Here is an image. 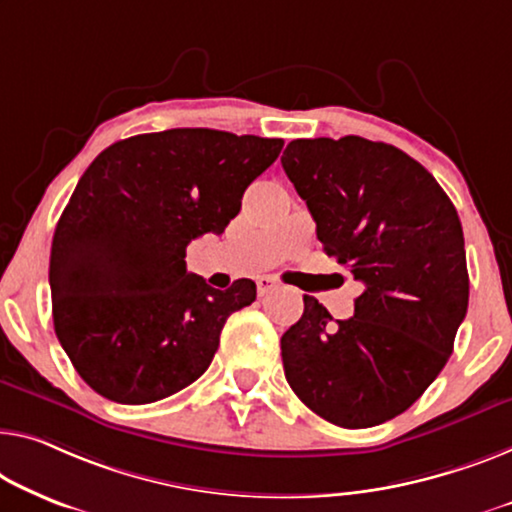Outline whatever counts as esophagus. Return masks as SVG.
<instances>
[{"instance_id": "esophagus-1", "label": "esophagus", "mask_w": 512, "mask_h": 512, "mask_svg": "<svg viewBox=\"0 0 512 512\" xmlns=\"http://www.w3.org/2000/svg\"><path fill=\"white\" fill-rule=\"evenodd\" d=\"M278 287V282L273 280L271 276H262V278H257V294L259 296H266L269 292H273V289Z\"/></svg>"}]
</instances>
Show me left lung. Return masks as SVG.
I'll list each match as a JSON object with an SVG mask.
<instances>
[{"label": "left lung", "mask_w": 512, "mask_h": 512, "mask_svg": "<svg viewBox=\"0 0 512 512\" xmlns=\"http://www.w3.org/2000/svg\"><path fill=\"white\" fill-rule=\"evenodd\" d=\"M280 163L326 255L363 287L349 319L303 296L301 319L280 340L285 377L333 425L391 421L444 370L467 315L457 211L437 179L393 144L294 140Z\"/></svg>", "instance_id": "left-lung-1"}]
</instances>
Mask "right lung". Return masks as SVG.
<instances>
[{
	"instance_id": "add662e5",
	"label": "right lung",
	"mask_w": 512,
	"mask_h": 512,
	"mask_svg": "<svg viewBox=\"0 0 512 512\" xmlns=\"http://www.w3.org/2000/svg\"><path fill=\"white\" fill-rule=\"evenodd\" d=\"M282 144L172 128L114 142L87 167L52 239L50 292L61 347L98 395L149 404L204 375L257 287H209L186 271V248L225 232Z\"/></svg>"
}]
</instances>
